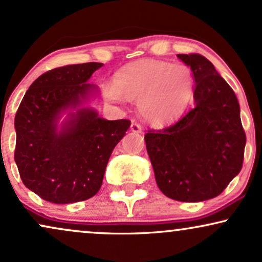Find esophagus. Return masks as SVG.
Masks as SVG:
<instances>
[{"instance_id":"1","label":"esophagus","mask_w":262,"mask_h":262,"mask_svg":"<svg viewBox=\"0 0 262 262\" xmlns=\"http://www.w3.org/2000/svg\"><path fill=\"white\" fill-rule=\"evenodd\" d=\"M142 130H143V127H142V126L138 124V122H136V121L132 122V124H131V131L132 132H136V134H141Z\"/></svg>"}]
</instances>
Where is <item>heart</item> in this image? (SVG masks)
Instances as JSON below:
<instances>
[{
	"instance_id": "heart-1",
	"label": "heart",
	"mask_w": 262,
	"mask_h": 262,
	"mask_svg": "<svg viewBox=\"0 0 262 262\" xmlns=\"http://www.w3.org/2000/svg\"><path fill=\"white\" fill-rule=\"evenodd\" d=\"M102 91L111 102H121L124 97L137 101L144 120L165 125L175 120L192 97V70L186 64L142 59L122 68L114 83L103 85Z\"/></svg>"
}]
</instances>
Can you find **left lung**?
<instances>
[{
	"instance_id": "1",
	"label": "left lung",
	"mask_w": 262,
	"mask_h": 262,
	"mask_svg": "<svg viewBox=\"0 0 262 262\" xmlns=\"http://www.w3.org/2000/svg\"><path fill=\"white\" fill-rule=\"evenodd\" d=\"M194 77V105L176 124L144 136L157 185L179 202L224 192L243 165L247 137L233 90L200 54H177Z\"/></svg>"
}]
</instances>
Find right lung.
<instances>
[{
    "instance_id": "add662e5",
    "label": "right lung",
    "mask_w": 262,
    "mask_h": 262,
    "mask_svg": "<svg viewBox=\"0 0 262 262\" xmlns=\"http://www.w3.org/2000/svg\"><path fill=\"white\" fill-rule=\"evenodd\" d=\"M102 67L74 64L42 74L15 114L19 175L25 187L47 202L69 204L95 195L113 149L130 127V120H105L85 106L98 91L87 81Z\"/></svg>"
}]
</instances>
